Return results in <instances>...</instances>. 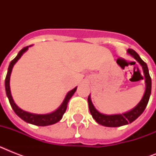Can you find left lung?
Masks as SVG:
<instances>
[{"label": "left lung", "mask_w": 156, "mask_h": 156, "mask_svg": "<svg viewBox=\"0 0 156 156\" xmlns=\"http://www.w3.org/2000/svg\"><path fill=\"white\" fill-rule=\"evenodd\" d=\"M128 54H129L131 56H133L138 63L140 64L141 66L143 67V73L145 76V83H146V90L143 97L140 100V102L137 104V106L134 107L130 111L125 112L122 114H114V115H106L103 114L98 111L93 105L90 96H88V104H89V110L91 114L92 117L95 120V121L100 125H102L107 127H118V126H122L125 125H128L129 123L133 122L143 113L145 110L146 107L147 105L149 99H150L151 92V78L149 74V70L147 64L141 59L137 52L133 49L129 48L127 50Z\"/></svg>", "instance_id": "8db88e82"}]
</instances>
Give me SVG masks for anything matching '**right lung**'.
Here are the masks:
<instances>
[{"mask_svg": "<svg viewBox=\"0 0 156 156\" xmlns=\"http://www.w3.org/2000/svg\"><path fill=\"white\" fill-rule=\"evenodd\" d=\"M30 46H27V47L23 48V49L21 50L20 52H18V54L17 55L15 58L13 59V61H11L9 66L8 68V72H7V74H6L5 78V91L6 95H7V97L9 99V104H10L12 108L14 111L17 115H18L21 119H23V121L27 122V123L32 124V125H35V126H50V125H53V124L58 122L59 121H61L62 116H63L64 113L66 112V108H67V104H68L69 100H70V98L73 96V95L74 94V92L77 90V87L73 88V90H71L70 91H69L66 95L65 100L62 102V104H61V106L59 107L58 108L56 109V111L52 112L51 113L48 114H35V113H30V112H26L23 109H21L20 108H18L16 104L13 101V98H12V95H11V91H10V87H9V79H10V74L11 72H12V69H13L14 64L17 62V61L20 59V57L23 56V54L28 49V48Z\"/></svg>", "mask_w": 156, "mask_h": 156, "instance_id": "1", "label": "right lung"}]
</instances>
